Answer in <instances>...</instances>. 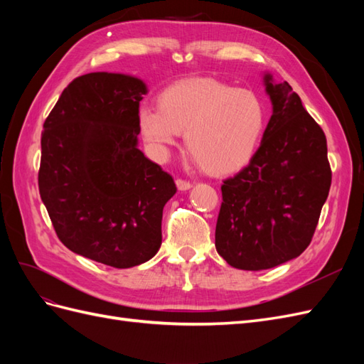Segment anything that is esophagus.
<instances>
[{"instance_id":"esophagus-1","label":"esophagus","mask_w":364,"mask_h":364,"mask_svg":"<svg viewBox=\"0 0 364 364\" xmlns=\"http://www.w3.org/2000/svg\"><path fill=\"white\" fill-rule=\"evenodd\" d=\"M176 185H178V188H179L181 191L190 190L191 186H193V183H191L190 181H185V179H178V181H176Z\"/></svg>"}]
</instances>
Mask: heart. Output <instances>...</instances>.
Returning <instances> with one entry per match:
<instances>
[{
	"instance_id": "heart-1",
	"label": "heart",
	"mask_w": 364,
	"mask_h": 364,
	"mask_svg": "<svg viewBox=\"0 0 364 364\" xmlns=\"http://www.w3.org/2000/svg\"><path fill=\"white\" fill-rule=\"evenodd\" d=\"M264 106L247 91L213 79L185 80L168 86L158 97V109L138 112L142 138L168 156L185 132L186 149L202 170L225 176L250 162L264 132Z\"/></svg>"
}]
</instances>
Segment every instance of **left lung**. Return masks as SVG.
Segmentation results:
<instances>
[{"label": "left lung", "instance_id": "1", "mask_svg": "<svg viewBox=\"0 0 364 364\" xmlns=\"http://www.w3.org/2000/svg\"><path fill=\"white\" fill-rule=\"evenodd\" d=\"M273 114L261 146L222 185L215 249L235 269L266 270L311 243L331 186L326 136L291 86L264 75Z\"/></svg>", "mask_w": 364, "mask_h": 364}]
</instances>
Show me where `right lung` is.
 <instances>
[{"label":"right lung","mask_w":364,"mask_h":364,"mask_svg":"<svg viewBox=\"0 0 364 364\" xmlns=\"http://www.w3.org/2000/svg\"><path fill=\"white\" fill-rule=\"evenodd\" d=\"M136 77L91 73L65 87L43 123L41 199L54 230L74 253L115 269L156 255L171 176L138 149Z\"/></svg>","instance_id":"add662e5"}]
</instances>
